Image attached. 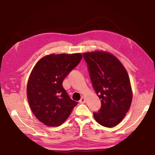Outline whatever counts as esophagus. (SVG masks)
Wrapping results in <instances>:
<instances>
[{
    "label": "esophagus",
    "instance_id": "1",
    "mask_svg": "<svg viewBox=\"0 0 155 155\" xmlns=\"http://www.w3.org/2000/svg\"><path fill=\"white\" fill-rule=\"evenodd\" d=\"M86 98H85V97H82L81 98V100H80V103H81V104H84V103H86Z\"/></svg>",
    "mask_w": 155,
    "mask_h": 155
}]
</instances>
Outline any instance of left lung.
<instances>
[{
	"instance_id": "1",
	"label": "left lung",
	"mask_w": 155,
	"mask_h": 155,
	"mask_svg": "<svg viewBox=\"0 0 155 155\" xmlns=\"http://www.w3.org/2000/svg\"><path fill=\"white\" fill-rule=\"evenodd\" d=\"M94 90L101 101V108L94 113L98 124L117 126L129 110L133 91L126 68L114 54L103 51L83 54Z\"/></svg>"
}]
</instances>
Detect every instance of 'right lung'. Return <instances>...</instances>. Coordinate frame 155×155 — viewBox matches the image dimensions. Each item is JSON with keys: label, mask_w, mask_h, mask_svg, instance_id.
<instances>
[{"label": "right lung", "mask_w": 155, "mask_h": 155, "mask_svg": "<svg viewBox=\"0 0 155 155\" xmlns=\"http://www.w3.org/2000/svg\"><path fill=\"white\" fill-rule=\"evenodd\" d=\"M82 57L81 53L48 54L32 68L27 83V99L35 116L47 126H60L77 104L69 97L62 82Z\"/></svg>", "instance_id": "obj_1"}]
</instances>
